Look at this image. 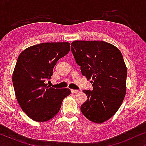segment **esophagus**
I'll return each mask as SVG.
<instances>
[{"mask_svg": "<svg viewBox=\"0 0 146 146\" xmlns=\"http://www.w3.org/2000/svg\"><path fill=\"white\" fill-rule=\"evenodd\" d=\"M80 92L79 90H72V89L71 90V92L73 93V94L78 93V92Z\"/></svg>", "mask_w": 146, "mask_h": 146, "instance_id": "esophagus-1", "label": "esophagus"}]
</instances>
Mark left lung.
<instances>
[{
    "mask_svg": "<svg viewBox=\"0 0 146 146\" xmlns=\"http://www.w3.org/2000/svg\"><path fill=\"white\" fill-rule=\"evenodd\" d=\"M75 60L93 90H83L87 100L81 106L84 115L102 123L116 113L126 93L127 68L119 50L98 40H75L71 43Z\"/></svg>",
    "mask_w": 146,
    "mask_h": 146,
    "instance_id": "obj_1",
    "label": "left lung"
}]
</instances>
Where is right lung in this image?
I'll return each mask as SVG.
<instances>
[{
  "label": "right lung",
  "mask_w": 146,
  "mask_h": 146,
  "mask_svg": "<svg viewBox=\"0 0 146 146\" xmlns=\"http://www.w3.org/2000/svg\"><path fill=\"white\" fill-rule=\"evenodd\" d=\"M70 44L45 42L30 46L18 58L13 83L18 103L33 120L43 122L58 113L69 88L54 89L46 84L59 59L69 52Z\"/></svg>",
  "instance_id": "obj_1"
}]
</instances>
